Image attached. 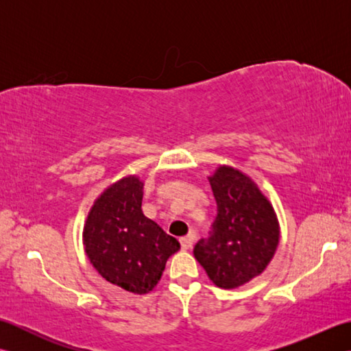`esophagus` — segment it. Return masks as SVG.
I'll use <instances>...</instances> for the list:
<instances>
[{
	"instance_id": "obj_1",
	"label": "esophagus",
	"mask_w": 351,
	"mask_h": 351,
	"mask_svg": "<svg viewBox=\"0 0 351 351\" xmlns=\"http://www.w3.org/2000/svg\"><path fill=\"white\" fill-rule=\"evenodd\" d=\"M193 240H195V235H193V232H190L189 235H185V237H181L180 243H181L182 250H189L193 245Z\"/></svg>"
}]
</instances>
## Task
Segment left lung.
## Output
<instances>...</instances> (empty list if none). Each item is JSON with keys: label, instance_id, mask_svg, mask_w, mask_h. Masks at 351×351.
Segmentation results:
<instances>
[{"label": "left lung", "instance_id": "obj_1", "mask_svg": "<svg viewBox=\"0 0 351 351\" xmlns=\"http://www.w3.org/2000/svg\"><path fill=\"white\" fill-rule=\"evenodd\" d=\"M217 217L211 237L200 240L195 258L215 287L234 289L263 273L279 244L278 215L255 181L241 170L219 166L211 176Z\"/></svg>", "mask_w": 351, "mask_h": 351}]
</instances>
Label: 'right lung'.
Wrapping results in <instances>:
<instances>
[{
  "label": "right lung",
  "mask_w": 351,
  "mask_h": 351,
  "mask_svg": "<svg viewBox=\"0 0 351 351\" xmlns=\"http://www.w3.org/2000/svg\"><path fill=\"white\" fill-rule=\"evenodd\" d=\"M145 184L128 175L95 200L83 229L87 258L104 279L132 294H146L161 279L167 259L180 250L141 211Z\"/></svg>",
  "instance_id": "right-lung-1"
}]
</instances>
